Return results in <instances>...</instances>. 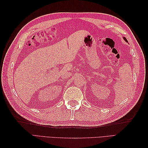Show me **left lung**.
Wrapping results in <instances>:
<instances>
[{
	"label": "left lung",
	"instance_id": "8db88e82",
	"mask_svg": "<svg viewBox=\"0 0 148 148\" xmlns=\"http://www.w3.org/2000/svg\"><path fill=\"white\" fill-rule=\"evenodd\" d=\"M123 39H124L125 40H126V41H127V39H126V38H125V37H123Z\"/></svg>",
	"mask_w": 148,
	"mask_h": 148
}]
</instances>
